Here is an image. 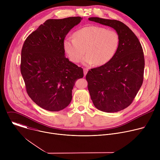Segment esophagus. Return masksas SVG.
I'll list each match as a JSON object with an SVG mask.
<instances>
[{
	"mask_svg": "<svg viewBox=\"0 0 160 160\" xmlns=\"http://www.w3.org/2000/svg\"><path fill=\"white\" fill-rule=\"evenodd\" d=\"M87 72H88V70H87V69H85V68H84V69H83V73H84V76H85V75H87Z\"/></svg>",
	"mask_w": 160,
	"mask_h": 160,
	"instance_id": "34e87169",
	"label": "esophagus"
}]
</instances>
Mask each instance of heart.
I'll use <instances>...</instances> for the list:
<instances>
[{"instance_id":"heart-1","label":"heart","mask_w":160,"mask_h":160,"mask_svg":"<svg viewBox=\"0 0 160 160\" xmlns=\"http://www.w3.org/2000/svg\"><path fill=\"white\" fill-rule=\"evenodd\" d=\"M73 37H67L63 41L64 50L73 62H78L85 51L83 59L84 65L94 63L101 66L108 62L115 55L119 45L118 33L105 28L89 26L77 30Z\"/></svg>"}]
</instances>
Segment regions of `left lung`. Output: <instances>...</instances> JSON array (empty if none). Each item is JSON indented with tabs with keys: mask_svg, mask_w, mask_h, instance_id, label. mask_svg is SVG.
Returning <instances> with one entry per match:
<instances>
[{
	"mask_svg": "<svg viewBox=\"0 0 160 160\" xmlns=\"http://www.w3.org/2000/svg\"><path fill=\"white\" fill-rule=\"evenodd\" d=\"M88 20L115 30L119 45L114 57L106 64L89 70L86 75L88 90L95 107L115 112L132 102L143 82L144 57L141 44L123 22L90 17Z\"/></svg>",
	"mask_w": 160,
	"mask_h": 160,
	"instance_id": "1",
	"label": "left lung"
}]
</instances>
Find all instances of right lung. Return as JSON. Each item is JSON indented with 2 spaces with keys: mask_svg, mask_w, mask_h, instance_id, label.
Wrapping results in <instances>:
<instances>
[{
  "mask_svg": "<svg viewBox=\"0 0 160 160\" xmlns=\"http://www.w3.org/2000/svg\"><path fill=\"white\" fill-rule=\"evenodd\" d=\"M81 17L45 21L25 40L21 50V73L27 92L40 108L59 111L72 99L76 81L83 69L65 57L63 41Z\"/></svg>",
  "mask_w": 160,
  "mask_h": 160,
  "instance_id": "right-lung-1",
  "label": "right lung"
}]
</instances>
